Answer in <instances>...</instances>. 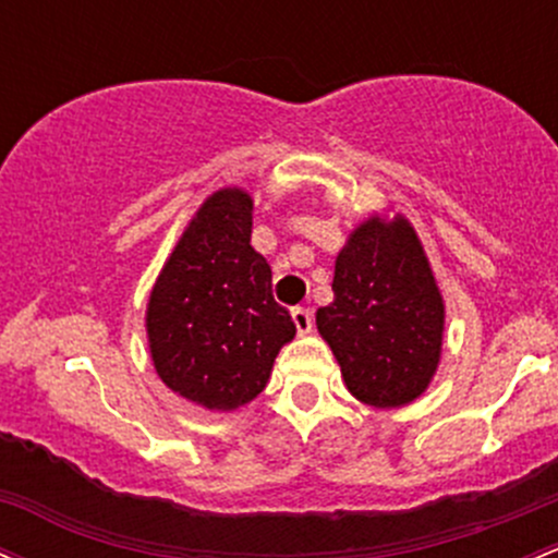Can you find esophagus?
<instances>
[{
	"mask_svg": "<svg viewBox=\"0 0 558 558\" xmlns=\"http://www.w3.org/2000/svg\"><path fill=\"white\" fill-rule=\"evenodd\" d=\"M293 323H296V330L299 333H310L312 330V312L307 307H296L291 312Z\"/></svg>",
	"mask_w": 558,
	"mask_h": 558,
	"instance_id": "34e87169",
	"label": "esophagus"
}]
</instances>
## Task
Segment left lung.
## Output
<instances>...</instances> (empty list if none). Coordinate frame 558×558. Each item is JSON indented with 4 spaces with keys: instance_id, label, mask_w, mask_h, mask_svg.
Wrapping results in <instances>:
<instances>
[{
    "instance_id": "8db88e82",
    "label": "left lung",
    "mask_w": 558,
    "mask_h": 558,
    "mask_svg": "<svg viewBox=\"0 0 558 558\" xmlns=\"http://www.w3.org/2000/svg\"><path fill=\"white\" fill-rule=\"evenodd\" d=\"M315 320L360 402L400 408L424 395L442 354L445 302L405 217H371L349 235L333 302Z\"/></svg>"
}]
</instances>
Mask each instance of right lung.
Masks as SVG:
<instances>
[{
  "label": "right lung",
  "instance_id": "add662e5",
  "mask_svg": "<svg viewBox=\"0 0 558 558\" xmlns=\"http://www.w3.org/2000/svg\"><path fill=\"white\" fill-rule=\"evenodd\" d=\"M254 201L222 187L201 204L150 291L145 328L156 373L209 410H235L267 387L296 336L272 299V269L251 246Z\"/></svg>",
  "mask_w": 558,
  "mask_h": 558
}]
</instances>
